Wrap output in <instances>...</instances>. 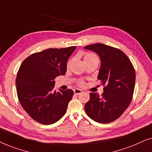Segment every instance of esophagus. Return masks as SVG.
<instances>
[{
    "label": "esophagus",
    "mask_w": 152,
    "mask_h": 152,
    "mask_svg": "<svg viewBox=\"0 0 152 152\" xmlns=\"http://www.w3.org/2000/svg\"><path fill=\"white\" fill-rule=\"evenodd\" d=\"M74 94L78 95V94H81V93L83 92V91L81 90H80V89H74Z\"/></svg>",
    "instance_id": "1"
}]
</instances>
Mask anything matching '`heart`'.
<instances>
[{
    "label": "heart",
    "mask_w": 152,
    "mask_h": 152,
    "mask_svg": "<svg viewBox=\"0 0 152 152\" xmlns=\"http://www.w3.org/2000/svg\"><path fill=\"white\" fill-rule=\"evenodd\" d=\"M94 58H97V57L96 56V55H94V54L92 53H87L84 56L85 62L88 61V60H92V59H94ZM70 62H71V60H69V61L68 62L67 66L69 65ZM78 85H79V86H83L84 85V82L83 81V80H80V81L78 82Z\"/></svg>",
    "instance_id": "b5f03b06"
}]
</instances>
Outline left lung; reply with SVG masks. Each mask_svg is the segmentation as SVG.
I'll list each match as a JSON object with an SVG mask.
<instances>
[{"instance_id": "left-lung-1", "label": "left lung", "mask_w": 152, "mask_h": 152, "mask_svg": "<svg viewBox=\"0 0 152 152\" xmlns=\"http://www.w3.org/2000/svg\"><path fill=\"white\" fill-rule=\"evenodd\" d=\"M84 48L99 56L98 79L104 86L101 96L96 93H90L85 110L95 122H112L123 114L132 100L135 81L134 67L126 54L117 48L101 43Z\"/></svg>"}]
</instances>
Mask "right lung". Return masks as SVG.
<instances>
[{
  "mask_svg": "<svg viewBox=\"0 0 152 152\" xmlns=\"http://www.w3.org/2000/svg\"><path fill=\"white\" fill-rule=\"evenodd\" d=\"M76 48H48L28 56L20 66L16 78L18 99L36 122L52 124L66 113L74 91L53 92L54 79L65 74L67 60Z\"/></svg>",
  "mask_w": 152,
  "mask_h": 152,
  "instance_id": "add662e5",
  "label": "right lung"
}]
</instances>
